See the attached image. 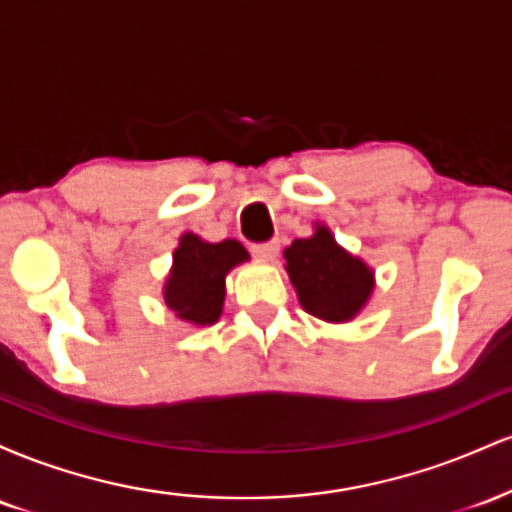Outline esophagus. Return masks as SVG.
I'll list each match as a JSON object with an SVG mask.
<instances>
[{"instance_id": "34e87169", "label": "esophagus", "mask_w": 512, "mask_h": 512, "mask_svg": "<svg viewBox=\"0 0 512 512\" xmlns=\"http://www.w3.org/2000/svg\"><path fill=\"white\" fill-rule=\"evenodd\" d=\"M252 255L257 257L260 262H272L276 255H279V243L276 240H269V243H257L252 245Z\"/></svg>"}]
</instances>
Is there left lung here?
Wrapping results in <instances>:
<instances>
[{"label": "left lung", "instance_id": "1", "mask_svg": "<svg viewBox=\"0 0 512 512\" xmlns=\"http://www.w3.org/2000/svg\"><path fill=\"white\" fill-rule=\"evenodd\" d=\"M284 260L303 310L325 322H349L373 293V269L346 252L322 223H315L310 238L293 240Z\"/></svg>", "mask_w": 512, "mask_h": 512}]
</instances>
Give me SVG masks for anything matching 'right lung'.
<instances>
[{
  "label": "right lung",
  "mask_w": 512,
  "mask_h": 512,
  "mask_svg": "<svg viewBox=\"0 0 512 512\" xmlns=\"http://www.w3.org/2000/svg\"><path fill=\"white\" fill-rule=\"evenodd\" d=\"M248 260V250L238 240L207 243L195 233H185L163 286L168 310L190 325H214L226 298V274Z\"/></svg>",
  "instance_id": "1"
}]
</instances>
